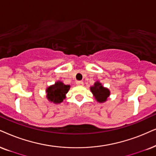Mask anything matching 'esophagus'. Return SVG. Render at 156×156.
Wrapping results in <instances>:
<instances>
[{"mask_svg": "<svg viewBox=\"0 0 156 156\" xmlns=\"http://www.w3.org/2000/svg\"><path fill=\"white\" fill-rule=\"evenodd\" d=\"M76 85H77V86H83V81H77Z\"/></svg>", "mask_w": 156, "mask_h": 156, "instance_id": "obj_1", "label": "esophagus"}]
</instances>
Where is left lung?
I'll return each mask as SVG.
<instances>
[{
  "mask_svg": "<svg viewBox=\"0 0 156 156\" xmlns=\"http://www.w3.org/2000/svg\"><path fill=\"white\" fill-rule=\"evenodd\" d=\"M90 91L96 99L100 103H103L107 100L110 95V91L107 88L104 87L101 83L96 81L94 85L90 88Z\"/></svg>",
  "mask_w": 156,
  "mask_h": 156,
  "instance_id": "8db88e82",
  "label": "left lung"
}]
</instances>
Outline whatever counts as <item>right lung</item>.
<instances>
[{"label": "right lung", "mask_w": 156, "mask_h": 156, "mask_svg": "<svg viewBox=\"0 0 156 156\" xmlns=\"http://www.w3.org/2000/svg\"><path fill=\"white\" fill-rule=\"evenodd\" d=\"M70 89V85H66L61 81H57L54 85L47 88V98L54 104H60L66 98V95Z\"/></svg>", "instance_id": "1"}]
</instances>
